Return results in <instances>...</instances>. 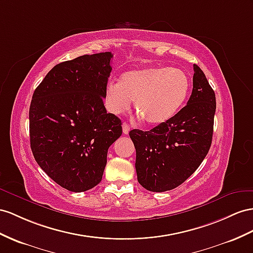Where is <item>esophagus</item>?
Here are the masks:
<instances>
[{
	"mask_svg": "<svg viewBox=\"0 0 253 253\" xmlns=\"http://www.w3.org/2000/svg\"><path fill=\"white\" fill-rule=\"evenodd\" d=\"M123 132H124V134H128L129 131H130V127H129V125L127 124V123H123Z\"/></svg>",
	"mask_w": 253,
	"mask_h": 253,
	"instance_id": "obj_1",
	"label": "esophagus"
}]
</instances>
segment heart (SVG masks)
<instances>
[{
    "label": "heart",
    "instance_id": "obj_1",
    "mask_svg": "<svg viewBox=\"0 0 253 253\" xmlns=\"http://www.w3.org/2000/svg\"><path fill=\"white\" fill-rule=\"evenodd\" d=\"M190 88L189 78L174 67H143L128 70L120 81H109L105 103L110 112H127L134 100L135 111L146 124L158 126L170 121L182 108Z\"/></svg>",
    "mask_w": 253,
    "mask_h": 253
}]
</instances>
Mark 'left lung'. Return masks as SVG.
<instances>
[{
    "label": "left lung",
    "instance_id": "obj_1",
    "mask_svg": "<svg viewBox=\"0 0 253 253\" xmlns=\"http://www.w3.org/2000/svg\"><path fill=\"white\" fill-rule=\"evenodd\" d=\"M193 88L187 105L164 124L129 135L135 147L138 182L146 190L176 188L196 171L210 151L216 96L204 73L193 65Z\"/></svg>",
    "mask_w": 253,
    "mask_h": 253
}]
</instances>
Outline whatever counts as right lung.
<instances>
[{
  "mask_svg": "<svg viewBox=\"0 0 253 253\" xmlns=\"http://www.w3.org/2000/svg\"><path fill=\"white\" fill-rule=\"evenodd\" d=\"M111 52L55 65L35 89L30 106L34 158L63 188L82 192L101 182L110 145L122 122L103 106Z\"/></svg>",
  "mask_w": 253,
  "mask_h": 253,
  "instance_id": "1",
  "label": "right lung"
}]
</instances>
